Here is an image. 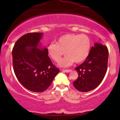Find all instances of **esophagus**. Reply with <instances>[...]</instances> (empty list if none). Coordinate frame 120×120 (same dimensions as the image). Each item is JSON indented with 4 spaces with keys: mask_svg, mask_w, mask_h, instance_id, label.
<instances>
[{
    "mask_svg": "<svg viewBox=\"0 0 120 120\" xmlns=\"http://www.w3.org/2000/svg\"><path fill=\"white\" fill-rule=\"evenodd\" d=\"M71 69H63V71H65V72H67V73H69L70 71H71Z\"/></svg>",
    "mask_w": 120,
    "mask_h": 120,
    "instance_id": "esophagus-1",
    "label": "esophagus"
}]
</instances>
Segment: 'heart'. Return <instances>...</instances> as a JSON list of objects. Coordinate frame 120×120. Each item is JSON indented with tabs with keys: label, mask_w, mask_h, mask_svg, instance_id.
I'll list each match as a JSON object with an SVG mask.
<instances>
[{
	"label": "heart",
	"mask_w": 120,
	"mask_h": 120,
	"mask_svg": "<svg viewBox=\"0 0 120 120\" xmlns=\"http://www.w3.org/2000/svg\"><path fill=\"white\" fill-rule=\"evenodd\" d=\"M91 49V41L85 34H67L47 47V53L54 61H58L65 53L67 54L60 60V67H67L74 62L81 63L87 59Z\"/></svg>",
	"instance_id": "1"
}]
</instances>
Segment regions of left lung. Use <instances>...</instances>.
I'll use <instances>...</instances> for the list:
<instances>
[{
    "label": "left lung",
    "mask_w": 120,
    "mask_h": 120,
    "mask_svg": "<svg viewBox=\"0 0 120 120\" xmlns=\"http://www.w3.org/2000/svg\"><path fill=\"white\" fill-rule=\"evenodd\" d=\"M109 52L107 47L96 43L82 64L76 67L78 77L73 82L77 90L87 92L97 87L104 79L107 71Z\"/></svg>",
    "instance_id": "obj_1"
}]
</instances>
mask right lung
Here are the masks:
<instances>
[{
    "label": "right lung",
    "instance_id": "right-lung-1",
    "mask_svg": "<svg viewBox=\"0 0 120 120\" xmlns=\"http://www.w3.org/2000/svg\"><path fill=\"white\" fill-rule=\"evenodd\" d=\"M41 33H30L17 40L12 49L16 77L24 87L41 93L50 86L59 69L52 63L47 49L39 46Z\"/></svg>",
    "mask_w": 120,
    "mask_h": 120
}]
</instances>
